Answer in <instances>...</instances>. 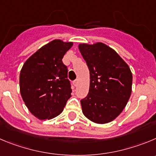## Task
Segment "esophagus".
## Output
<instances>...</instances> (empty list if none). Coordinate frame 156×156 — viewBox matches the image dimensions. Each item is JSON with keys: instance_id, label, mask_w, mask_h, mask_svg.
Listing matches in <instances>:
<instances>
[{"instance_id": "obj_1", "label": "esophagus", "mask_w": 156, "mask_h": 156, "mask_svg": "<svg viewBox=\"0 0 156 156\" xmlns=\"http://www.w3.org/2000/svg\"><path fill=\"white\" fill-rule=\"evenodd\" d=\"M73 84L75 86H77V85H78V80H75V81H73Z\"/></svg>"}]
</instances>
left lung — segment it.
Here are the masks:
<instances>
[{
    "instance_id": "obj_1",
    "label": "left lung",
    "mask_w": 156,
    "mask_h": 156,
    "mask_svg": "<svg viewBox=\"0 0 156 156\" xmlns=\"http://www.w3.org/2000/svg\"><path fill=\"white\" fill-rule=\"evenodd\" d=\"M78 48L90 72L89 91L81 100L83 114L95 123L112 122L122 112L130 98V68L105 44H82Z\"/></svg>"
}]
</instances>
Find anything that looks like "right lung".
Returning a JSON list of instances; mask_svg holds the SVG:
<instances>
[{"label": "right lung", "instance_id": "obj_1", "mask_svg": "<svg viewBox=\"0 0 156 156\" xmlns=\"http://www.w3.org/2000/svg\"><path fill=\"white\" fill-rule=\"evenodd\" d=\"M71 42L54 40L26 61L20 74V91L29 111L41 120L61 114L71 97L68 67L62 62Z\"/></svg>", "mask_w": 156, "mask_h": 156}]
</instances>
